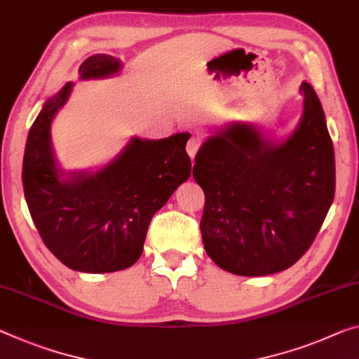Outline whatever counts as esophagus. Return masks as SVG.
Instances as JSON below:
<instances>
[{
    "label": "esophagus",
    "instance_id": "1",
    "mask_svg": "<svg viewBox=\"0 0 359 359\" xmlns=\"http://www.w3.org/2000/svg\"><path fill=\"white\" fill-rule=\"evenodd\" d=\"M198 147H201V141H198V137H191V140L187 141L186 151H187V156H189L192 161H194Z\"/></svg>",
    "mask_w": 359,
    "mask_h": 359
}]
</instances>
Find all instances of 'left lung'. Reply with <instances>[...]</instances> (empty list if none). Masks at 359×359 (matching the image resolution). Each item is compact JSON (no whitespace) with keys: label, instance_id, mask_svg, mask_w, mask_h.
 Returning a JSON list of instances; mask_svg holds the SVG:
<instances>
[{"label":"left lung","instance_id":"1","mask_svg":"<svg viewBox=\"0 0 359 359\" xmlns=\"http://www.w3.org/2000/svg\"><path fill=\"white\" fill-rule=\"evenodd\" d=\"M297 128L274 140L253 123L233 122L203 141L192 175L205 194L201 233L224 271L266 276L303 257L335 194V158L326 115L303 81Z\"/></svg>","mask_w":359,"mask_h":359}]
</instances>
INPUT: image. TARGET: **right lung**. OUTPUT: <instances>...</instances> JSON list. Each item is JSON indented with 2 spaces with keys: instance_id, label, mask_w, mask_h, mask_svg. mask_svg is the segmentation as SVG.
I'll use <instances>...</instances> for the list:
<instances>
[{
  "instance_id": "add662e5",
  "label": "right lung",
  "mask_w": 359,
  "mask_h": 359,
  "mask_svg": "<svg viewBox=\"0 0 359 359\" xmlns=\"http://www.w3.org/2000/svg\"><path fill=\"white\" fill-rule=\"evenodd\" d=\"M122 70L120 59L95 54L80 65V80ZM74 83L49 97L27 137L22 183L43 242L60 263L81 273H114L141 257L149 223L191 176L189 133L163 140L131 137L96 172L65 173L54 157L51 123Z\"/></svg>"
}]
</instances>
